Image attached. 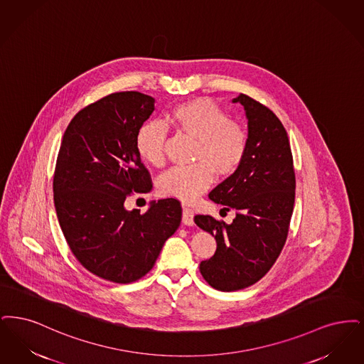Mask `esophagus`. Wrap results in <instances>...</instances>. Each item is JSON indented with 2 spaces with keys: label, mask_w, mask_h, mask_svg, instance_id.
<instances>
[{
  "label": "esophagus",
  "mask_w": 364,
  "mask_h": 364,
  "mask_svg": "<svg viewBox=\"0 0 364 364\" xmlns=\"http://www.w3.org/2000/svg\"><path fill=\"white\" fill-rule=\"evenodd\" d=\"M182 222H183V224H186V225H193L194 224V212H193V209H190L188 206H183Z\"/></svg>",
  "instance_id": "34e87169"
}]
</instances>
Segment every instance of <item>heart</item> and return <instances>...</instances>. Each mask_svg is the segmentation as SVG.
Wrapping results in <instances>:
<instances>
[{
	"label": "heart",
	"instance_id": "1",
	"mask_svg": "<svg viewBox=\"0 0 364 364\" xmlns=\"http://www.w3.org/2000/svg\"><path fill=\"white\" fill-rule=\"evenodd\" d=\"M166 125L196 139L191 155L196 163L174 167L160 176L158 190L164 197L185 203L196 200L212 185L215 173L220 178L235 174L247 155V130L210 99L197 97L176 105L167 112ZM166 139L163 125H142L136 136L140 158L155 167L161 166Z\"/></svg>",
	"mask_w": 364,
	"mask_h": 364
}]
</instances>
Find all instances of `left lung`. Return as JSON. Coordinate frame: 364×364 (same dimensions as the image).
Instances as JSON below:
<instances>
[{
  "instance_id": "obj_1",
  "label": "left lung",
  "mask_w": 364,
  "mask_h": 364,
  "mask_svg": "<svg viewBox=\"0 0 364 364\" xmlns=\"http://www.w3.org/2000/svg\"><path fill=\"white\" fill-rule=\"evenodd\" d=\"M249 119V149L237 173L209 193L223 209L237 216L225 224L210 215L194 223L215 235V254L201 261L200 272L215 289L231 292L261 280L284 247L295 203V170L288 134L276 114L240 94Z\"/></svg>"
}]
</instances>
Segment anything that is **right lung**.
<instances>
[{"mask_svg":"<svg viewBox=\"0 0 364 364\" xmlns=\"http://www.w3.org/2000/svg\"><path fill=\"white\" fill-rule=\"evenodd\" d=\"M154 110L155 99L137 91L105 96L73 117L57 158L53 190L63 237L84 268L111 283L145 276L182 219L176 198L144 213L124 206L127 196L152 189L136 136Z\"/></svg>","mask_w":364,"mask_h":364,"instance_id":"right-lung-1","label":"right lung"}]
</instances>
